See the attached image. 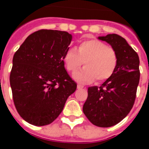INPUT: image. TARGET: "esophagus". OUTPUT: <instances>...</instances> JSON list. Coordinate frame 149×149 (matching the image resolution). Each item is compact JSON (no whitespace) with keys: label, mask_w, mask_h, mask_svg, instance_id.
<instances>
[{"label":"esophagus","mask_w":149,"mask_h":149,"mask_svg":"<svg viewBox=\"0 0 149 149\" xmlns=\"http://www.w3.org/2000/svg\"><path fill=\"white\" fill-rule=\"evenodd\" d=\"M77 88H78V89L84 88V85H81V84H77Z\"/></svg>","instance_id":"34e87169"}]
</instances>
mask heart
I'll use <instances>...</instances> for the list:
<instances>
[{"label": "heart", "mask_w": 149, "mask_h": 149, "mask_svg": "<svg viewBox=\"0 0 149 149\" xmlns=\"http://www.w3.org/2000/svg\"><path fill=\"white\" fill-rule=\"evenodd\" d=\"M63 61L69 72H76L84 64L85 67L74 74L77 80L83 83L103 82L113 75L118 65V56L116 50L104 42L91 38L80 41L77 50L69 49Z\"/></svg>", "instance_id": "obj_1"}]
</instances>
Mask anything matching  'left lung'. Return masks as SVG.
I'll return each mask as SVG.
<instances>
[{"mask_svg": "<svg viewBox=\"0 0 149 149\" xmlns=\"http://www.w3.org/2000/svg\"><path fill=\"white\" fill-rule=\"evenodd\" d=\"M99 39L116 50L118 65L101 86L89 87L83 111L93 125L109 127L121 121L133 107L140 79L139 58L125 38L117 34L99 37Z\"/></svg>", "mask_w": 149, "mask_h": 149, "instance_id": "left-lung-1", "label": "left lung"}]
</instances>
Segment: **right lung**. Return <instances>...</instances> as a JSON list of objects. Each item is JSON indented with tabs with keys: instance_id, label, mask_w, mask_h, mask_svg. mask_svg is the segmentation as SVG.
<instances>
[{
	"instance_id": "1",
	"label": "right lung",
	"mask_w": 149,
	"mask_h": 149,
	"mask_svg": "<svg viewBox=\"0 0 149 149\" xmlns=\"http://www.w3.org/2000/svg\"><path fill=\"white\" fill-rule=\"evenodd\" d=\"M71 40L66 31L41 29L31 34L14 55L10 74L13 100L17 113L31 125L53 122L77 90L63 61Z\"/></svg>"
}]
</instances>
